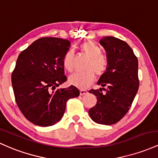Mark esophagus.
Masks as SVG:
<instances>
[{"mask_svg":"<svg viewBox=\"0 0 158 158\" xmlns=\"http://www.w3.org/2000/svg\"><path fill=\"white\" fill-rule=\"evenodd\" d=\"M88 93L87 90L86 89H81L80 90V95H85Z\"/></svg>","mask_w":158,"mask_h":158,"instance_id":"esophagus-1","label":"esophagus"}]
</instances>
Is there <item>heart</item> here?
I'll return each instance as SVG.
<instances>
[{
  "mask_svg": "<svg viewBox=\"0 0 158 158\" xmlns=\"http://www.w3.org/2000/svg\"><path fill=\"white\" fill-rule=\"evenodd\" d=\"M80 48L88 56L89 61L87 65L86 72H75L70 76L69 82L80 89L87 88L94 82L95 74L101 77L107 71L108 68V60L106 56L102 54V49L93 41H86L80 45ZM63 65L68 72H72L74 69V52L69 50L65 52L63 57Z\"/></svg>",
  "mask_w": 158,
  "mask_h": 158,
  "instance_id": "b5f03b06",
  "label": "heart"
}]
</instances>
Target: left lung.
I'll return each mask as SVG.
<instances>
[{
  "label": "left lung",
  "mask_w": 158,
  "mask_h": 158,
  "mask_svg": "<svg viewBox=\"0 0 158 158\" xmlns=\"http://www.w3.org/2000/svg\"><path fill=\"white\" fill-rule=\"evenodd\" d=\"M100 44L107 52L108 68L97 83L103 88L89 91L97 97L89 114L96 123L110 125L123 118L131 107L139 89L138 60L131 48L116 37H103Z\"/></svg>",
  "instance_id": "obj_1"
}]
</instances>
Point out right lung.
Returning a JSON list of instances; mask_svg holds the SVG:
<instances>
[{
  "instance_id": "1",
  "label": "right lung",
  "mask_w": 158,
  "mask_h": 158,
  "mask_svg": "<svg viewBox=\"0 0 158 158\" xmlns=\"http://www.w3.org/2000/svg\"><path fill=\"white\" fill-rule=\"evenodd\" d=\"M69 47V40L43 37L21 52L17 59L12 74L15 102L24 117L39 126L59 122L67 101L80 95L72 85L57 88L67 81L63 57Z\"/></svg>"
}]
</instances>
